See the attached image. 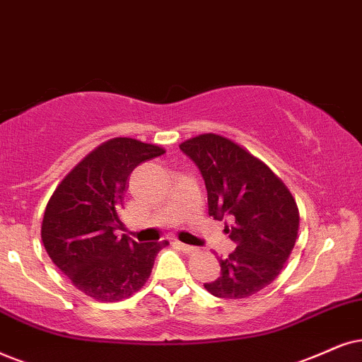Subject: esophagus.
Segmentation results:
<instances>
[{
    "label": "esophagus",
    "instance_id": "esophagus-1",
    "mask_svg": "<svg viewBox=\"0 0 362 362\" xmlns=\"http://www.w3.org/2000/svg\"><path fill=\"white\" fill-rule=\"evenodd\" d=\"M175 244L180 247V250H184L185 254H194V252H197V247H194V245H187V244H182V242H175Z\"/></svg>",
    "mask_w": 362,
    "mask_h": 362
}]
</instances>
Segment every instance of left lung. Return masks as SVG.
Returning <instances> with one entry per match:
<instances>
[{"label":"left lung","instance_id":"1","mask_svg":"<svg viewBox=\"0 0 362 362\" xmlns=\"http://www.w3.org/2000/svg\"><path fill=\"white\" fill-rule=\"evenodd\" d=\"M207 187L209 215L226 226L237 249L221 259V277L204 284L215 297L244 299L269 286L289 259L299 209L284 182L262 160L226 136L204 134L180 144Z\"/></svg>","mask_w":362,"mask_h":362}]
</instances>
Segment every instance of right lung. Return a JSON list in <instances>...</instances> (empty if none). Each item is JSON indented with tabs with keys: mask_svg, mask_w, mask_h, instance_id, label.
Masks as SVG:
<instances>
[{
	"mask_svg": "<svg viewBox=\"0 0 362 362\" xmlns=\"http://www.w3.org/2000/svg\"><path fill=\"white\" fill-rule=\"evenodd\" d=\"M158 145L118 136L90 152L53 192L41 240L53 264L83 294L102 303L127 299L144 287L162 242L132 240L115 230L130 173L160 157Z\"/></svg>",
	"mask_w": 362,
	"mask_h": 362,
	"instance_id": "obj_1",
	"label": "right lung"
}]
</instances>
